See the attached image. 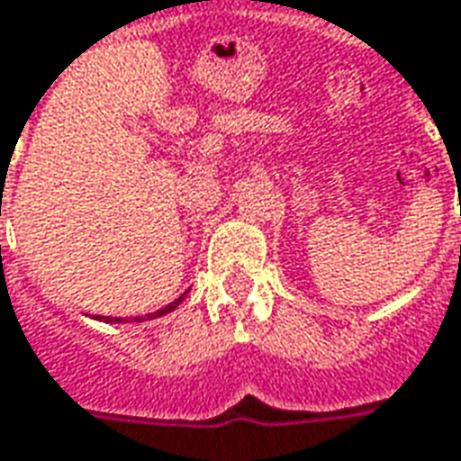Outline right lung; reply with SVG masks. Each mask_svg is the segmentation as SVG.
Wrapping results in <instances>:
<instances>
[{
	"mask_svg": "<svg viewBox=\"0 0 461 461\" xmlns=\"http://www.w3.org/2000/svg\"><path fill=\"white\" fill-rule=\"evenodd\" d=\"M185 299V294H182L180 299L177 301H172V303H167V306H165V309H160V311H155V313H148V316H145V319H142V316H138V319L135 321H148V319H160V316H165V313H170V311H175L177 309V306H180V301ZM104 321H108V323H121L122 319H111V316H104Z\"/></svg>",
	"mask_w": 461,
	"mask_h": 461,
	"instance_id": "obj_1",
	"label": "right lung"
}]
</instances>
